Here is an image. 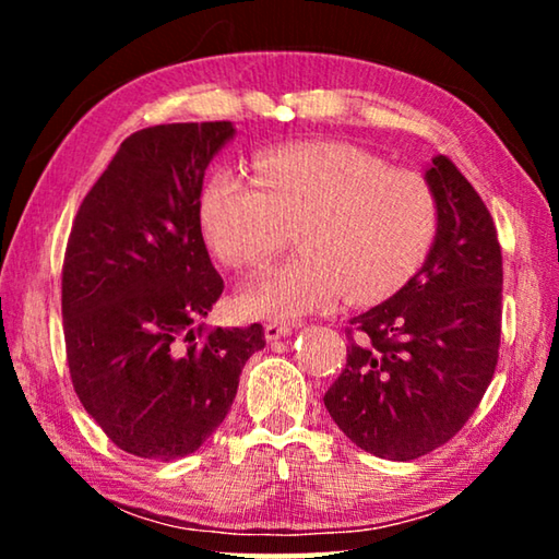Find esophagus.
<instances>
[{
  "mask_svg": "<svg viewBox=\"0 0 559 559\" xmlns=\"http://www.w3.org/2000/svg\"><path fill=\"white\" fill-rule=\"evenodd\" d=\"M293 333V328L288 323H266V328H263V335H266L269 343H273V340H281Z\"/></svg>",
  "mask_w": 559,
  "mask_h": 559,
  "instance_id": "obj_1",
  "label": "esophagus"
}]
</instances>
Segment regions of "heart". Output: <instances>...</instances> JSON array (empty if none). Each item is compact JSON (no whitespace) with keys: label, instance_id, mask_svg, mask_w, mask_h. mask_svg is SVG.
<instances>
[{"label":"heart","instance_id":"1","mask_svg":"<svg viewBox=\"0 0 559 559\" xmlns=\"http://www.w3.org/2000/svg\"><path fill=\"white\" fill-rule=\"evenodd\" d=\"M206 241L226 266L266 261L296 229L302 253L259 271L246 313L300 318L400 290L433 243L439 204L427 179L347 143H300L257 157V175L216 173L200 200Z\"/></svg>","mask_w":559,"mask_h":559}]
</instances>
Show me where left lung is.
Instances as JSON below:
<instances>
[{
	"instance_id": "left-lung-1",
	"label": "left lung",
	"mask_w": 559,
	"mask_h": 559,
	"mask_svg": "<svg viewBox=\"0 0 559 559\" xmlns=\"http://www.w3.org/2000/svg\"><path fill=\"white\" fill-rule=\"evenodd\" d=\"M424 179L439 204L427 261L390 300L349 320L345 370L323 396L349 441L390 461L456 437L493 380L500 347L493 216L449 157H433Z\"/></svg>"
}]
</instances>
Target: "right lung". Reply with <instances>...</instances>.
Segmentation results:
<instances>
[{"mask_svg":"<svg viewBox=\"0 0 559 559\" xmlns=\"http://www.w3.org/2000/svg\"><path fill=\"white\" fill-rule=\"evenodd\" d=\"M229 120L169 122L122 140L73 219L63 257L66 357L81 404L118 449L175 461L229 414L263 328L200 320L224 281L204 246L200 200Z\"/></svg>","mask_w":559,"mask_h":559,"instance_id":"obj_1","label":"right lung"}]
</instances>
